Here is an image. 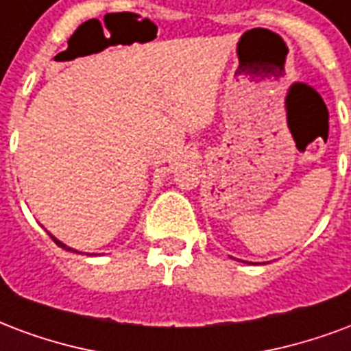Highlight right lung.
I'll return each mask as SVG.
<instances>
[{"label": "right lung", "instance_id": "right-lung-1", "mask_svg": "<svg viewBox=\"0 0 351 351\" xmlns=\"http://www.w3.org/2000/svg\"><path fill=\"white\" fill-rule=\"evenodd\" d=\"M50 236H51V234H50ZM51 240L56 241V243H57V245H59V247H63V249H66V251H74V249H70V247H69V245H64L63 241H59V240H57L56 236H51ZM74 253H77V251H74Z\"/></svg>", "mask_w": 351, "mask_h": 351}]
</instances>
